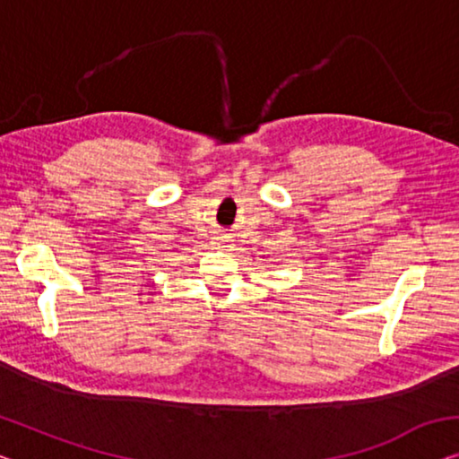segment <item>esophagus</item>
<instances>
[{"instance_id": "esophagus-1", "label": "esophagus", "mask_w": 459, "mask_h": 459, "mask_svg": "<svg viewBox=\"0 0 459 459\" xmlns=\"http://www.w3.org/2000/svg\"><path fill=\"white\" fill-rule=\"evenodd\" d=\"M212 245H214V247H218V249H229V247H232V245H230L224 237H214V241H212Z\"/></svg>"}]
</instances>
